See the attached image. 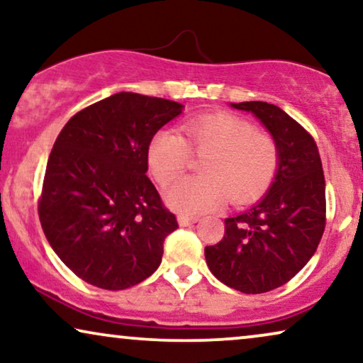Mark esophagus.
Instances as JSON below:
<instances>
[{
    "instance_id": "obj_1",
    "label": "esophagus",
    "mask_w": 363,
    "mask_h": 363,
    "mask_svg": "<svg viewBox=\"0 0 363 363\" xmlns=\"http://www.w3.org/2000/svg\"><path fill=\"white\" fill-rule=\"evenodd\" d=\"M198 220H200V218L196 216H186V215L178 216V223H180V226H191L195 225V223H198Z\"/></svg>"
}]
</instances>
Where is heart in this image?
Masks as SVG:
<instances>
[{
  "mask_svg": "<svg viewBox=\"0 0 363 363\" xmlns=\"http://www.w3.org/2000/svg\"><path fill=\"white\" fill-rule=\"evenodd\" d=\"M193 155L203 157L201 175L177 183L167 196L175 210L188 215L216 210L228 196L233 205L257 200L274 182L281 163L276 138L230 112L193 117L180 133L165 128L148 142V167L162 186L175 182Z\"/></svg>",
  "mask_w": 363,
  "mask_h": 363,
  "instance_id": "heart-1",
  "label": "heart"
}]
</instances>
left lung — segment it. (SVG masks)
Segmentation results:
<instances>
[{
  "mask_svg": "<svg viewBox=\"0 0 363 363\" xmlns=\"http://www.w3.org/2000/svg\"><path fill=\"white\" fill-rule=\"evenodd\" d=\"M252 112L276 138L279 172L271 190L241 215L226 218L225 236L205 247L216 279L245 294L291 281L307 264L325 230V180L314 137L274 104H231Z\"/></svg>",
  "mask_w": 363,
  "mask_h": 363,
  "instance_id": "left-lung-1",
  "label": "left lung"
}]
</instances>
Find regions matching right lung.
<instances>
[{
  "mask_svg": "<svg viewBox=\"0 0 363 363\" xmlns=\"http://www.w3.org/2000/svg\"><path fill=\"white\" fill-rule=\"evenodd\" d=\"M182 107L118 92L79 111L54 142L39 221L59 259L89 284L122 291L160 266L178 221L145 175L147 148Z\"/></svg>",
  "mask_w": 363,
  "mask_h": 363,
  "instance_id": "obj_1",
  "label": "right lung"
}]
</instances>
